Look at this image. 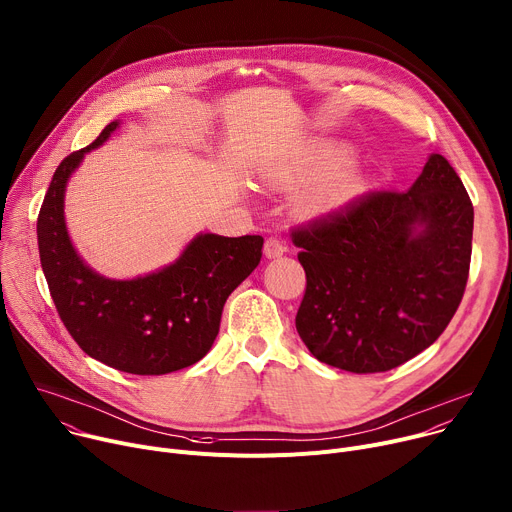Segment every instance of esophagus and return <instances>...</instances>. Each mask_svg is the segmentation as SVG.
I'll return each mask as SVG.
<instances>
[{"mask_svg":"<svg viewBox=\"0 0 512 512\" xmlns=\"http://www.w3.org/2000/svg\"><path fill=\"white\" fill-rule=\"evenodd\" d=\"M287 252V246L281 238H277V235H270V238L266 240L264 244V254L266 258H281L283 254Z\"/></svg>","mask_w":512,"mask_h":512,"instance_id":"1","label":"esophagus"}]
</instances>
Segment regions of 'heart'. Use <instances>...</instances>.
<instances>
[{
    "instance_id": "b5f03b06",
    "label": "heart",
    "mask_w": 512,
    "mask_h": 512,
    "mask_svg": "<svg viewBox=\"0 0 512 512\" xmlns=\"http://www.w3.org/2000/svg\"><path fill=\"white\" fill-rule=\"evenodd\" d=\"M359 188L361 182L355 172H338L313 190V203L322 207H336L352 199V196L359 192Z\"/></svg>"
}]
</instances>
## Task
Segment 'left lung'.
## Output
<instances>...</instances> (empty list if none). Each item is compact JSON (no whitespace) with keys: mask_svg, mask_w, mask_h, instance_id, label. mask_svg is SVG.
Returning <instances> with one entry per match:
<instances>
[{"mask_svg":"<svg viewBox=\"0 0 512 512\" xmlns=\"http://www.w3.org/2000/svg\"><path fill=\"white\" fill-rule=\"evenodd\" d=\"M471 233L469 194L439 153L410 190H369L293 229L307 277L295 326L311 355L381 373L428 348L461 303Z\"/></svg>","mask_w":512,"mask_h":512,"instance_id":"1","label":"left lung"}]
</instances>
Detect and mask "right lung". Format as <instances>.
Segmentation results:
<instances>
[{"label":"right lung","mask_w":512,"mask_h":512,"mask_svg":"<svg viewBox=\"0 0 512 512\" xmlns=\"http://www.w3.org/2000/svg\"><path fill=\"white\" fill-rule=\"evenodd\" d=\"M59 164L36 221L45 279L71 338L92 359L133 375H166L211 350L221 311L262 258V235L199 233L180 258L145 277L116 281L94 272L75 252L65 225V186L84 155L119 127Z\"/></svg>","instance_id":"1"}]
</instances>
